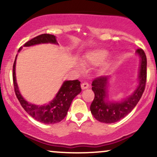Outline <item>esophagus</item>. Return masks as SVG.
<instances>
[{"label": "esophagus", "instance_id": "obj_1", "mask_svg": "<svg viewBox=\"0 0 157 157\" xmlns=\"http://www.w3.org/2000/svg\"><path fill=\"white\" fill-rule=\"evenodd\" d=\"M81 88H82V90L86 89H89V83H88V82H84L83 83L81 84Z\"/></svg>", "mask_w": 157, "mask_h": 157}]
</instances>
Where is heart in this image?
I'll return each instance as SVG.
<instances>
[{
    "mask_svg": "<svg viewBox=\"0 0 157 157\" xmlns=\"http://www.w3.org/2000/svg\"><path fill=\"white\" fill-rule=\"evenodd\" d=\"M109 52L106 49H95L86 53L84 56L83 63L89 65H99L107 58Z\"/></svg>",
    "mask_w": 157,
    "mask_h": 157,
    "instance_id": "1",
    "label": "heart"
}]
</instances>
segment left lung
<instances>
[{"label":"left lung","mask_w":157,"mask_h":157,"mask_svg":"<svg viewBox=\"0 0 157 157\" xmlns=\"http://www.w3.org/2000/svg\"><path fill=\"white\" fill-rule=\"evenodd\" d=\"M140 57L138 84L133 93L120 100H113L108 92L111 76L100 77L93 80L92 91L94 99L90 106L91 114L99 122L113 123L122 120L134 109L140 101L145 87L147 77V59L141 48L136 51Z\"/></svg>","instance_id":"8db88e82"}]
</instances>
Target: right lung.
I'll return each instance as SVG.
<instances>
[{"label": "right lung", "instance_id": "add662e5", "mask_svg": "<svg viewBox=\"0 0 157 157\" xmlns=\"http://www.w3.org/2000/svg\"><path fill=\"white\" fill-rule=\"evenodd\" d=\"M46 44L58 45L55 35L43 34L26 42L23 45V47H29L35 45ZM22 48L21 47L19 48L18 52L21 51ZM17 57V55H16L14 62L12 75H13V83L15 94L21 106L28 113V114L41 123L47 124V125L55 124L63 120L67 114L73 99L82 91L80 81L78 80H65L53 100H52L47 104L35 105L29 102L21 94L16 80L15 67Z\"/></svg>", "mask_w": 157, "mask_h": 157}]
</instances>
